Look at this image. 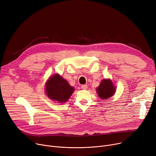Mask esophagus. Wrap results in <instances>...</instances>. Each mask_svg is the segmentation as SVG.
Instances as JSON below:
<instances>
[{
	"label": "esophagus",
	"mask_w": 156,
	"mask_h": 156,
	"mask_svg": "<svg viewBox=\"0 0 156 156\" xmlns=\"http://www.w3.org/2000/svg\"><path fill=\"white\" fill-rule=\"evenodd\" d=\"M81 87L83 90H87V88H88V86L87 85V84H83V85H81Z\"/></svg>",
	"instance_id": "34e87169"
}]
</instances>
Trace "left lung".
<instances>
[{"label":"left lung","instance_id":"1","mask_svg":"<svg viewBox=\"0 0 156 156\" xmlns=\"http://www.w3.org/2000/svg\"><path fill=\"white\" fill-rule=\"evenodd\" d=\"M96 92L102 100H106L115 93L116 88L110 79H104L97 88Z\"/></svg>","mask_w":156,"mask_h":156}]
</instances>
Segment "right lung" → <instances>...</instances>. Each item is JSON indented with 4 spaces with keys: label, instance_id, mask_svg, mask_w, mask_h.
<instances>
[{
    "label": "right lung",
    "instance_id": "obj_1",
    "mask_svg": "<svg viewBox=\"0 0 156 156\" xmlns=\"http://www.w3.org/2000/svg\"><path fill=\"white\" fill-rule=\"evenodd\" d=\"M75 88L59 74L50 77L45 84L47 96L53 101L64 103L72 94Z\"/></svg>",
    "mask_w": 156,
    "mask_h": 156
}]
</instances>
